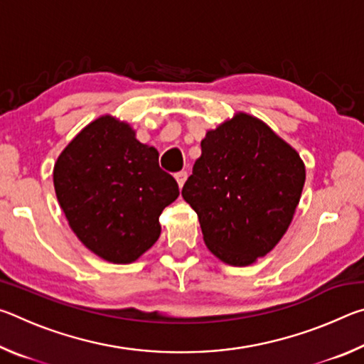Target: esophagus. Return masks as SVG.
<instances>
[{
	"mask_svg": "<svg viewBox=\"0 0 364 364\" xmlns=\"http://www.w3.org/2000/svg\"><path fill=\"white\" fill-rule=\"evenodd\" d=\"M186 178H188L186 171H178V173L175 175V180L178 183V186L183 188V184H184V181H186Z\"/></svg>",
	"mask_w": 364,
	"mask_h": 364,
	"instance_id": "obj_1",
	"label": "esophagus"
}]
</instances>
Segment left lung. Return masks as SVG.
<instances>
[{
  "label": "left lung",
  "mask_w": 364,
  "mask_h": 364,
  "mask_svg": "<svg viewBox=\"0 0 364 364\" xmlns=\"http://www.w3.org/2000/svg\"><path fill=\"white\" fill-rule=\"evenodd\" d=\"M181 196L199 217L208 250L247 267L284 236L305 184L292 146L257 117L237 112L200 141Z\"/></svg>",
  "instance_id": "left-lung-1"
}]
</instances>
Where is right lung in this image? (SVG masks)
Listing matches in <instances>:
<instances>
[{
  "label": "right lung",
  "mask_w": 364,
  "mask_h": 364,
  "mask_svg": "<svg viewBox=\"0 0 364 364\" xmlns=\"http://www.w3.org/2000/svg\"><path fill=\"white\" fill-rule=\"evenodd\" d=\"M53 181L72 231L110 263H132L149 250L160 236V213L180 196L175 178L159 167L156 147L139 143L112 115L67 144Z\"/></svg>",
  "instance_id": "right-lung-1"
}]
</instances>
